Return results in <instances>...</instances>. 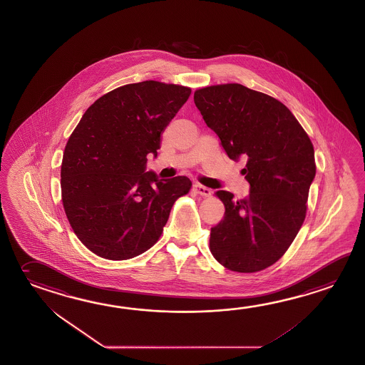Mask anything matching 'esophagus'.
<instances>
[{
  "label": "esophagus",
  "mask_w": 365,
  "mask_h": 365,
  "mask_svg": "<svg viewBox=\"0 0 365 365\" xmlns=\"http://www.w3.org/2000/svg\"><path fill=\"white\" fill-rule=\"evenodd\" d=\"M193 189L195 190V193L200 194L202 197H210L212 194V190L210 187L200 185V184H194Z\"/></svg>",
  "instance_id": "esophagus-1"
}]
</instances>
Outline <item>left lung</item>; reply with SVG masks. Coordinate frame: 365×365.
Wrapping results in <instances>:
<instances>
[{"label": "left lung", "mask_w": 365, "mask_h": 365, "mask_svg": "<svg viewBox=\"0 0 365 365\" xmlns=\"http://www.w3.org/2000/svg\"><path fill=\"white\" fill-rule=\"evenodd\" d=\"M194 103L230 159L246 163L250 194L219 190L224 219L210 250L230 271L252 273L276 263L298 235L316 175L312 143L284 103L241 84L195 91Z\"/></svg>", "instance_id": "8db88e82"}]
</instances>
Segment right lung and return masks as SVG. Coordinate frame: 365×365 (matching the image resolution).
Segmentation results:
<instances>
[{
  "instance_id": "right-lung-1",
  "label": "right lung",
  "mask_w": 365,
  "mask_h": 365,
  "mask_svg": "<svg viewBox=\"0 0 365 365\" xmlns=\"http://www.w3.org/2000/svg\"><path fill=\"white\" fill-rule=\"evenodd\" d=\"M192 89L146 80L119 86L86 110L66 145L61 187L75 235L98 257L125 260L149 250L175 200L190 190L186 176L146 172L162 133Z\"/></svg>"
}]
</instances>
